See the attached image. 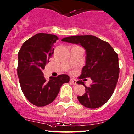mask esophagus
<instances>
[{
	"label": "esophagus",
	"mask_w": 134,
	"mask_h": 134,
	"mask_svg": "<svg viewBox=\"0 0 134 134\" xmlns=\"http://www.w3.org/2000/svg\"><path fill=\"white\" fill-rule=\"evenodd\" d=\"M70 82H71L72 84H73V85H76V84H77V80L73 79V78H71V79H70Z\"/></svg>",
	"instance_id": "34e87169"
}]
</instances>
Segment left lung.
Masks as SVG:
<instances>
[{
    "label": "left lung",
    "instance_id": "left-lung-1",
    "mask_svg": "<svg viewBox=\"0 0 134 134\" xmlns=\"http://www.w3.org/2000/svg\"><path fill=\"white\" fill-rule=\"evenodd\" d=\"M62 41L81 45L86 52V63L79 79L90 77L93 82L85 86L83 96H78L79 103L88 108H99L108 102L114 93L120 73L118 55L110 44L93 35L65 37Z\"/></svg>",
    "mask_w": 134,
    "mask_h": 134
}]
</instances>
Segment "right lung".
<instances>
[{"instance_id":"1","label":"right lung","mask_w":134,"mask_h":134,"mask_svg":"<svg viewBox=\"0 0 134 134\" xmlns=\"http://www.w3.org/2000/svg\"><path fill=\"white\" fill-rule=\"evenodd\" d=\"M58 37L48 33H37L23 44L18 53L17 75L25 97L38 107L49 105L56 98L61 85L69 83L67 75L44 77L43 71L54 52Z\"/></svg>"}]
</instances>
